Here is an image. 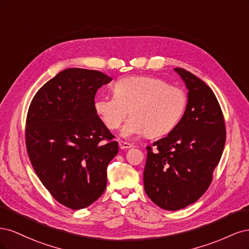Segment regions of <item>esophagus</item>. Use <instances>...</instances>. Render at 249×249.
<instances>
[{
  "instance_id": "1",
  "label": "esophagus",
  "mask_w": 249,
  "mask_h": 249,
  "mask_svg": "<svg viewBox=\"0 0 249 249\" xmlns=\"http://www.w3.org/2000/svg\"><path fill=\"white\" fill-rule=\"evenodd\" d=\"M118 144H119V147L122 148V149H124V148H131V147H133V144H132V143L125 142V141H123V140H120V141L118 142Z\"/></svg>"
}]
</instances>
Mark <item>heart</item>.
<instances>
[{
    "label": "heart",
    "instance_id": "b5f03b06",
    "mask_svg": "<svg viewBox=\"0 0 249 249\" xmlns=\"http://www.w3.org/2000/svg\"><path fill=\"white\" fill-rule=\"evenodd\" d=\"M113 93L96 96L93 109L110 130L117 129L130 112L132 116L120 132L126 138L143 134L160 137L170 133L183 118L188 106V95L182 88L154 77L119 79L113 84Z\"/></svg>",
    "mask_w": 249,
    "mask_h": 249
}]
</instances>
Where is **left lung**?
Returning a JSON list of instances; mask_svg holds the SVG:
<instances>
[{
	"label": "left lung",
	"mask_w": 249,
	"mask_h": 249,
	"mask_svg": "<svg viewBox=\"0 0 249 249\" xmlns=\"http://www.w3.org/2000/svg\"><path fill=\"white\" fill-rule=\"evenodd\" d=\"M175 70L189 90L188 106L168 136L146 146L143 173L147 196L168 211L192 205L208 190L227 137L223 113L212 89L182 67Z\"/></svg>",
	"instance_id": "obj_1"
}]
</instances>
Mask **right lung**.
<instances>
[{
  "label": "right lung",
  "instance_id": "add662e5",
  "mask_svg": "<svg viewBox=\"0 0 249 249\" xmlns=\"http://www.w3.org/2000/svg\"><path fill=\"white\" fill-rule=\"evenodd\" d=\"M112 78L67 69L34 95L25 140L33 169L59 203L71 210L91 205L106 189L107 167L118 143L93 109L97 89Z\"/></svg>",
  "mask_w": 249,
  "mask_h": 249
}]
</instances>
